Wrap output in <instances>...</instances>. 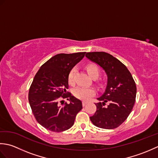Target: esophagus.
Wrapping results in <instances>:
<instances>
[{
    "label": "esophagus",
    "instance_id": "34e87169",
    "mask_svg": "<svg viewBox=\"0 0 158 158\" xmlns=\"http://www.w3.org/2000/svg\"><path fill=\"white\" fill-rule=\"evenodd\" d=\"M87 103H88V102H87V101H85V100H83V101H82V105L83 106H85L86 105V104Z\"/></svg>",
    "mask_w": 158,
    "mask_h": 158
}]
</instances>
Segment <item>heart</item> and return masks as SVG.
<instances>
[{"instance_id": "1", "label": "heart", "mask_w": 158, "mask_h": 158, "mask_svg": "<svg viewBox=\"0 0 158 158\" xmlns=\"http://www.w3.org/2000/svg\"><path fill=\"white\" fill-rule=\"evenodd\" d=\"M86 70L89 75L93 79L98 78L100 75L99 67L95 64H89L86 66ZM77 73V68L73 67L70 70L68 76V81L70 85H74L75 82V77ZM96 94V90L93 88H85V87H77L73 90V94L77 98L86 100H88L90 97H92Z\"/></svg>"}]
</instances>
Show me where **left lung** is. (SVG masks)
I'll use <instances>...</instances> for the list:
<instances>
[{
  "label": "left lung",
  "instance_id": "left-lung-1",
  "mask_svg": "<svg viewBox=\"0 0 158 158\" xmlns=\"http://www.w3.org/2000/svg\"><path fill=\"white\" fill-rule=\"evenodd\" d=\"M85 56L101 66L108 77L105 91L97 98L99 102L95 103L96 111L90 120L100 128H116L127 118L135 105V80L127 67L108 53L88 52Z\"/></svg>",
  "mask_w": 158,
  "mask_h": 158
}]
</instances>
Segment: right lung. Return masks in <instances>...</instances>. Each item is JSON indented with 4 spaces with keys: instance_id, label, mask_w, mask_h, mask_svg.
Instances as JSON below:
<instances>
[{
    "instance_id": "right-lung-1",
    "label": "right lung",
    "mask_w": 158,
    "mask_h": 158,
    "mask_svg": "<svg viewBox=\"0 0 158 158\" xmlns=\"http://www.w3.org/2000/svg\"><path fill=\"white\" fill-rule=\"evenodd\" d=\"M85 53L57 54L43 64L35 75L29 89L28 100L36 120L47 130L61 132L69 129L82 109L81 100L66 89L70 70ZM61 98L69 99L70 103L60 106Z\"/></svg>"
}]
</instances>
